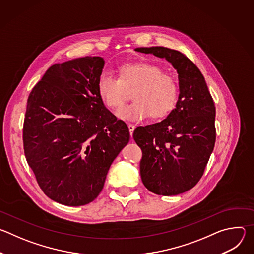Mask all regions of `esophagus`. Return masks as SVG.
Returning <instances> with one entry per match:
<instances>
[{"label": "esophagus", "instance_id": "obj_1", "mask_svg": "<svg viewBox=\"0 0 254 254\" xmlns=\"http://www.w3.org/2000/svg\"><path fill=\"white\" fill-rule=\"evenodd\" d=\"M127 127H128V130H129V133H130V136L132 137V133H133V130H134V128H135V127L133 126V125H131V124H128L127 125Z\"/></svg>", "mask_w": 254, "mask_h": 254}]
</instances>
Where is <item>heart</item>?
<instances>
[{"mask_svg": "<svg viewBox=\"0 0 254 254\" xmlns=\"http://www.w3.org/2000/svg\"><path fill=\"white\" fill-rule=\"evenodd\" d=\"M97 90L104 104L111 108L122 105L132 92L133 102L120 107L121 120L137 122L149 118L162 119L175 108L178 99L176 79L158 65L147 62L128 63L120 68V78L103 72Z\"/></svg>", "mask_w": 254, "mask_h": 254, "instance_id": "b5f03b06", "label": "heart"}]
</instances>
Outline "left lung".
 I'll list each match as a JSON object with an SVG mask.
<instances>
[{
  "mask_svg": "<svg viewBox=\"0 0 254 254\" xmlns=\"http://www.w3.org/2000/svg\"><path fill=\"white\" fill-rule=\"evenodd\" d=\"M134 50L169 61L177 70L180 91L176 107L164 121L133 131L142 151L140 178L155 194H182L199 182L213 152L214 101L201 71L183 53L161 46Z\"/></svg>",
  "mask_w": 254,
  "mask_h": 254,
  "instance_id": "8db88e82",
  "label": "left lung"
}]
</instances>
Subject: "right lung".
<instances>
[{
  "label": "right lung",
  "mask_w": 254,
  "mask_h": 254,
  "mask_svg": "<svg viewBox=\"0 0 254 254\" xmlns=\"http://www.w3.org/2000/svg\"><path fill=\"white\" fill-rule=\"evenodd\" d=\"M103 66L98 56L54 64L28 97L27 163L45 195L66 206L86 205L99 195L111 165L129 141L127 126L99 96Z\"/></svg>",
  "instance_id": "add662e5"
}]
</instances>
